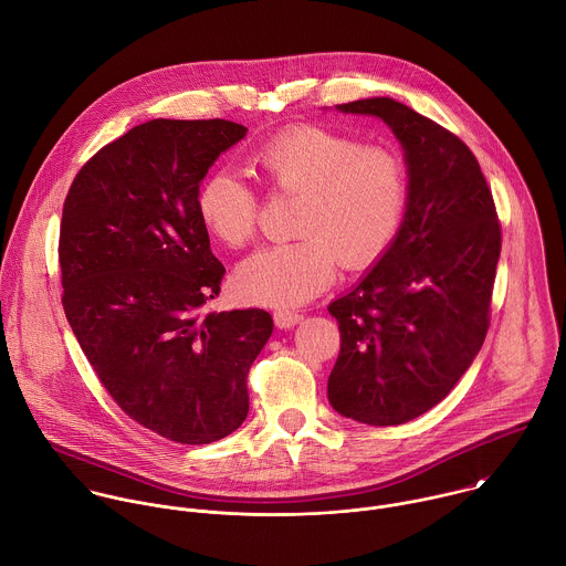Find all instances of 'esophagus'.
<instances>
[{"instance_id": "34e87169", "label": "esophagus", "mask_w": 566, "mask_h": 566, "mask_svg": "<svg viewBox=\"0 0 566 566\" xmlns=\"http://www.w3.org/2000/svg\"><path fill=\"white\" fill-rule=\"evenodd\" d=\"M304 319L302 313H295V311H275L273 313V322L277 328H291L295 324H300Z\"/></svg>"}]
</instances>
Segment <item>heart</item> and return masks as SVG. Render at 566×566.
Returning a JSON list of instances; mask_svg holds the SVG:
<instances>
[{
	"label": "heart",
	"instance_id": "heart-1",
	"mask_svg": "<svg viewBox=\"0 0 566 566\" xmlns=\"http://www.w3.org/2000/svg\"><path fill=\"white\" fill-rule=\"evenodd\" d=\"M253 160L273 191L300 196V240L264 247L240 264L235 291L244 302L304 304L333 284L339 262L361 271L381 260L403 227L410 176L403 156L388 145L297 123L266 138ZM260 207V193L227 167L209 171L196 191L200 222L231 249L253 240Z\"/></svg>",
	"mask_w": 566,
	"mask_h": 566
}]
</instances>
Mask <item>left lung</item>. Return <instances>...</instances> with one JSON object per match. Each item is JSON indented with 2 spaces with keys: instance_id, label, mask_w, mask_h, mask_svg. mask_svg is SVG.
Returning <instances> with one entry per match:
<instances>
[{
  "instance_id": "8db88e82",
  "label": "left lung",
  "mask_w": 566,
  "mask_h": 566,
  "mask_svg": "<svg viewBox=\"0 0 566 566\" xmlns=\"http://www.w3.org/2000/svg\"><path fill=\"white\" fill-rule=\"evenodd\" d=\"M337 109L390 125L406 149L410 202L377 266L328 306L342 337L328 401L359 423L401 426L443 401L485 342L501 222L457 134L388 96Z\"/></svg>"
}]
</instances>
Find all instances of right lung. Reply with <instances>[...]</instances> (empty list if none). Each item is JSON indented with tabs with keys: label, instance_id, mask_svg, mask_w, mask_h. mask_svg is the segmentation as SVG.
<instances>
[{
	"label": "right lung",
	"instance_id": "add662e5",
	"mask_svg": "<svg viewBox=\"0 0 566 566\" xmlns=\"http://www.w3.org/2000/svg\"><path fill=\"white\" fill-rule=\"evenodd\" d=\"M244 134L224 118L147 120L101 147L63 202L61 304L72 333L118 408L182 446L242 426L247 377L273 333L262 308L202 311L224 266L196 191Z\"/></svg>",
	"mask_w": 566,
	"mask_h": 566
}]
</instances>
